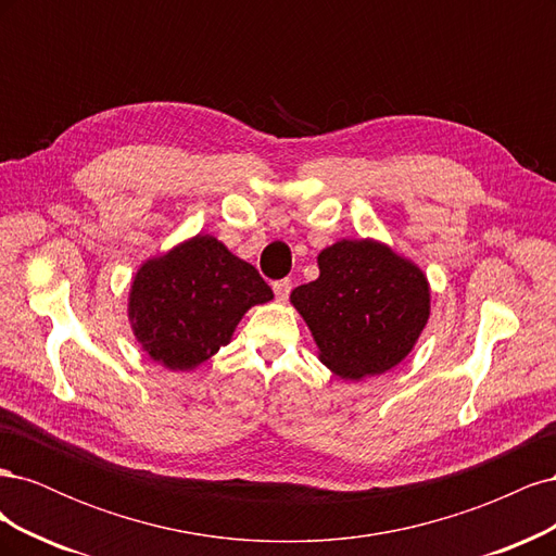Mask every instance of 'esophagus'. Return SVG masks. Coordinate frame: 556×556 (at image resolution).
<instances>
[{"label": "esophagus", "mask_w": 556, "mask_h": 556, "mask_svg": "<svg viewBox=\"0 0 556 556\" xmlns=\"http://www.w3.org/2000/svg\"><path fill=\"white\" fill-rule=\"evenodd\" d=\"M274 292H276V299H278V301H288V296H290V292H292V280H290V278L276 280V282H274Z\"/></svg>", "instance_id": "obj_1"}]
</instances>
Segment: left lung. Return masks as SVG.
Segmentation results:
<instances>
[{"instance_id":"left-lung-1","label":"left lung","mask_w":556,"mask_h":556,"mask_svg":"<svg viewBox=\"0 0 556 556\" xmlns=\"http://www.w3.org/2000/svg\"><path fill=\"white\" fill-rule=\"evenodd\" d=\"M317 266V280L299 285L290 301L306 319L319 362L362 380L406 359L431 311L422 268L371 239L333 243Z\"/></svg>"}]
</instances>
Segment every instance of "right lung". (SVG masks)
<instances>
[{
  "mask_svg": "<svg viewBox=\"0 0 556 556\" xmlns=\"http://www.w3.org/2000/svg\"><path fill=\"white\" fill-rule=\"evenodd\" d=\"M274 292L257 268L208 233L141 264L129 290L134 336L169 371H192L229 343L248 308Z\"/></svg>",
  "mask_w": 556,
  "mask_h": 556,
  "instance_id": "1",
  "label": "right lung"
}]
</instances>
